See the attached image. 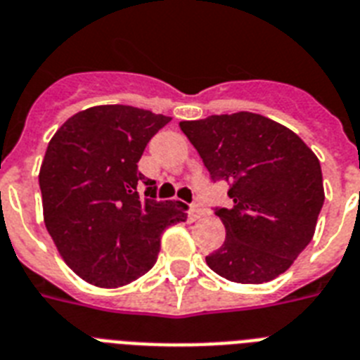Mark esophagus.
Here are the masks:
<instances>
[{
	"mask_svg": "<svg viewBox=\"0 0 360 360\" xmlns=\"http://www.w3.org/2000/svg\"><path fill=\"white\" fill-rule=\"evenodd\" d=\"M201 216H205V210L201 209L200 205H192V207H190V210H188L190 221L198 220V218H201Z\"/></svg>",
	"mask_w": 360,
	"mask_h": 360,
	"instance_id": "esophagus-1",
	"label": "esophagus"
}]
</instances>
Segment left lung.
Masks as SVG:
<instances>
[{"label": "left lung", "mask_w": 360, "mask_h": 360, "mask_svg": "<svg viewBox=\"0 0 360 360\" xmlns=\"http://www.w3.org/2000/svg\"><path fill=\"white\" fill-rule=\"evenodd\" d=\"M212 181H227L229 209H216L226 242L205 257L218 276L242 285L281 276L312 240L322 210L320 160L285 125L262 114H212L179 122Z\"/></svg>", "instance_id": "8db88e82"}]
</instances>
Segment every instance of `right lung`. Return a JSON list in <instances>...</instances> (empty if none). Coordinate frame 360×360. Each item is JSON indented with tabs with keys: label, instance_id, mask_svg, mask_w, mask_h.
<instances>
[{
	"label": "right lung",
	"instance_id": "1",
	"mask_svg": "<svg viewBox=\"0 0 360 360\" xmlns=\"http://www.w3.org/2000/svg\"><path fill=\"white\" fill-rule=\"evenodd\" d=\"M170 116L98 105L68 118L44 155L38 183L44 224L64 262L90 285L118 288L157 262L160 235L185 221V203L155 200L139 172L146 146ZM148 186L146 198L138 194Z\"/></svg>",
	"mask_w": 360,
	"mask_h": 360
}]
</instances>
